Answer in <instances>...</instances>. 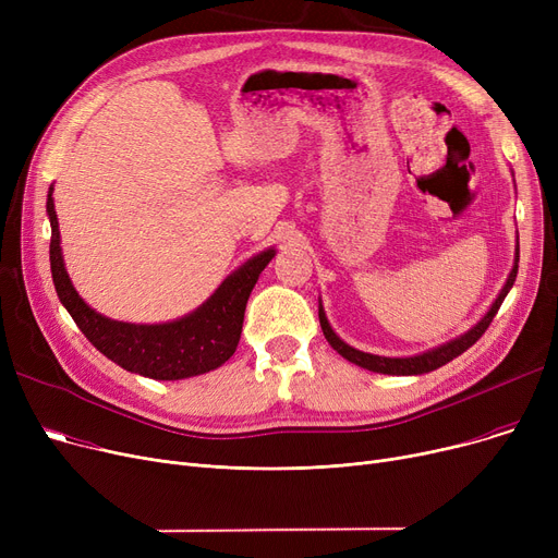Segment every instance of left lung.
<instances>
[{"instance_id": "8db88e82", "label": "left lung", "mask_w": 558, "mask_h": 558, "mask_svg": "<svg viewBox=\"0 0 558 558\" xmlns=\"http://www.w3.org/2000/svg\"><path fill=\"white\" fill-rule=\"evenodd\" d=\"M518 259H520V248H515V264H513V269H511V274H509V280H507L505 289L500 291V296L495 299L493 307L488 310V314L480 320V324H477L473 330H468L463 337H459V339H454V341H450V343L438 345V348H434V350H427V353H423V355H416V357H379V355H368V353H362V350L350 348L348 343H343V341L332 332V328H330V324H328V318H326V314H324V307H318L320 330H324L328 343L337 350V353H339L341 357H345L348 362H353V364H357V366H362V368H368V371H373V373H387V375H421V373H429V371H434V368H438V366H444V364L452 362V360L459 357L461 353H465V350L471 348V345L488 330L493 316L497 314V310H500L502 301H505L507 294H509V289H511L513 282H515V276H518Z\"/></svg>"}]
</instances>
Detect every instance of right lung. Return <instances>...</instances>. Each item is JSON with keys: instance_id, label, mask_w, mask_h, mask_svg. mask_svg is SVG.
Segmentation results:
<instances>
[{"instance_id": "add662e5", "label": "right lung", "mask_w": 558, "mask_h": 558, "mask_svg": "<svg viewBox=\"0 0 558 558\" xmlns=\"http://www.w3.org/2000/svg\"><path fill=\"white\" fill-rule=\"evenodd\" d=\"M53 187L47 194V213L51 221V278L56 294L72 314L74 324L99 353L131 373L154 379H183L215 371L228 362L240 343L244 310L251 291L276 255L274 248L248 259L242 269L228 276L215 294L196 312L162 326H133L122 320H110L87 307L63 264L61 232L53 210Z\"/></svg>"}]
</instances>
